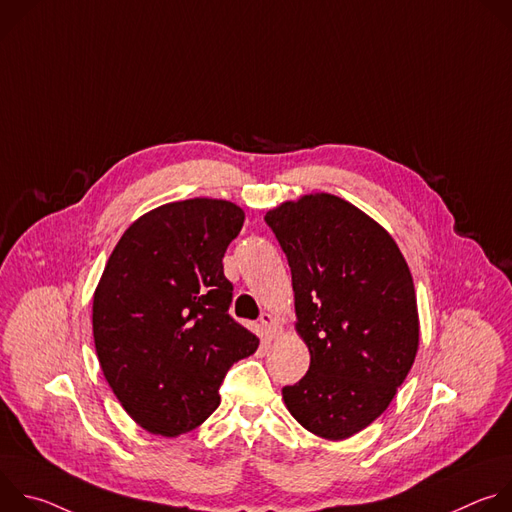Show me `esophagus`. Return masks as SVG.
<instances>
[{
	"mask_svg": "<svg viewBox=\"0 0 512 512\" xmlns=\"http://www.w3.org/2000/svg\"><path fill=\"white\" fill-rule=\"evenodd\" d=\"M259 322H261V326H263V330H265V334H267V338H277L279 334H281V322L273 316V314H269V312H263L261 314V318H259Z\"/></svg>",
	"mask_w": 512,
	"mask_h": 512,
	"instance_id": "34e87169",
	"label": "esophagus"
}]
</instances>
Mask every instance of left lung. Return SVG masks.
Listing matches in <instances>:
<instances>
[{"label":"left lung","mask_w":512,"mask_h":512,"mask_svg":"<svg viewBox=\"0 0 512 512\" xmlns=\"http://www.w3.org/2000/svg\"><path fill=\"white\" fill-rule=\"evenodd\" d=\"M289 269L304 379L283 387L289 413L324 440L371 425L413 367L419 316L413 277L393 237L334 194H306L265 214Z\"/></svg>","instance_id":"left-lung-1"}]
</instances>
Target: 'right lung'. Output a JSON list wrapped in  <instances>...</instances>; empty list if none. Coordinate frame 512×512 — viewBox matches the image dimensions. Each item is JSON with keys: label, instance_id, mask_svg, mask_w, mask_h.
Segmentation results:
<instances>
[{"label": "right lung", "instance_id": "obj_1", "mask_svg": "<svg viewBox=\"0 0 512 512\" xmlns=\"http://www.w3.org/2000/svg\"><path fill=\"white\" fill-rule=\"evenodd\" d=\"M245 212L216 198L170 202L139 216L115 245L93 296L103 375L150 433L198 427L221 403L227 371L259 338L229 316L223 257Z\"/></svg>", "mask_w": 512, "mask_h": 512}]
</instances>
